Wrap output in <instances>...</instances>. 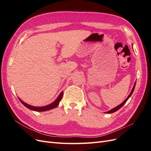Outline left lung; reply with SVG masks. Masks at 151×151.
Masks as SVG:
<instances>
[{
  "label": "left lung",
  "mask_w": 151,
  "mask_h": 151,
  "mask_svg": "<svg viewBox=\"0 0 151 151\" xmlns=\"http://www.w3.org/2000/svg\"><path fill=\"white\" fill-rule=\"evenodd\" d=\"M135 84H136V82L135 83H134V86H133V88H132V91H131V92H130V94L128 96V97L127 98V99L125 100V101H123L120 104H119L118 105V106H117L116 107H115V108H113V109H110V110L109 111H106V112H105V113H114V112H115V111H116L117 110H118V109H119L120 108H121L123 105H124L125 104V103L127 101V100L129 99V98L131 96V95L132 94V93H133V92H134V89H135Z\"/></svg>",
  "instance_id": "8db88e82"
}]
</instances>
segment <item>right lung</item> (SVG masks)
<instances>
[{
  "label": "right lung",
  "mask_w": 151,
  "mask_h": 151,
  "mask_svg": "<svg viewBox=\"0 0 151 151\" xmlns=\"http://www.w3.org/2000/svg\"><path fill=\"white\" fill-rule=\"evenodd\" d=\"M63 93V91H62L60 94H59V96L57 97V98L55 100V101H53L51 104L47 105V106H31V105H29L28 104L26 103L24 101H22L19 98V101L21 102V103L24 105V106H25L26 108H28L29 109H31V110L36 111H45L50 110V109H53L57 107L58 106L59 103H60V101H61V99L62 98Z\"/></svg>",
  "instance_id": "obj_1"
}]
</instances>
